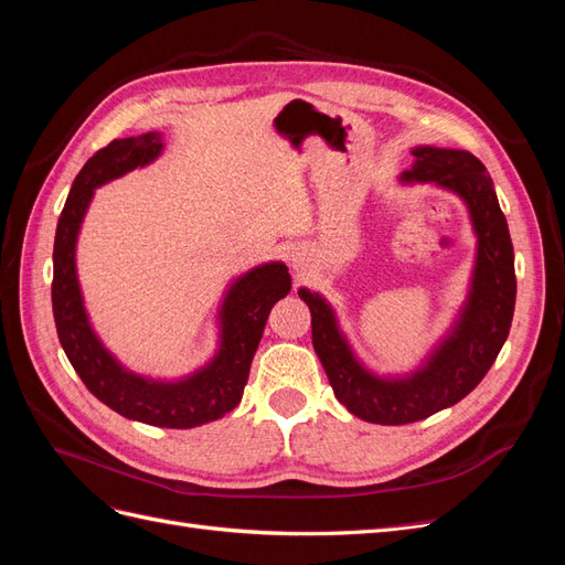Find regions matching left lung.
I'll list each match as a JSON object with an SVG mask.
<instances>
[{
  "label": "left lung",
  "mask_w": 565,
  "mask_h": 565,
  "mask_svg": "<svg viewBox=\"0 0 565 565\" xmlns=\"http://www.w3.org/2000/svg\"><path fill=\"white\" fill-rule=\"evenodd\" d=\"M413 156L415 164L401 174V181L434 183L459 195L476 233L469 297L448 337L438 341L415 372L405 377H380L351 351L332 306L318 292L299 289V297L311 309L313 349L337 401L351 415L386 426L431 417L481 384L509 337L516 303L514 247L483 162L467 150L434 146H417Z\"/></svg>",
  "instance_id": "left-lung-1"
}]
</instances>
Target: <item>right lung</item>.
Segmentation results:
<instances>
[{"mask_svg":"<svg viewBox=\"0 0 565 565\" xmlns=\"http://www.w3.org/2000/svg\"><path fill=\"white\" fill-rule=\"evenodd\" d=\"M162 134L148 131L115 139L87 160L65 200L54 241L51 303L67 361L94 396L117 415L164 429H193L221 419L241 403L252 358L259 347L273 303L282 299L292 278L282 262L262 264L231 282L218 309V351L212 361L177 382H160L129 372L100 344L77 280L75 247L84 214L98 185L146 167L162 152Z\"/></svg>","mask_w":565,"mask_h":565,"instance_id":"right-lung-1","label":"right lung"}]
</instances>
